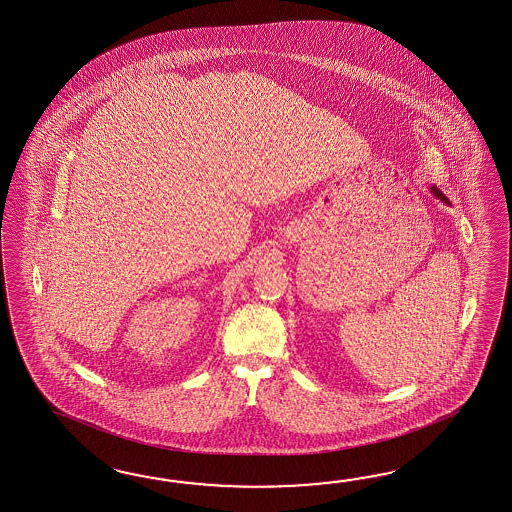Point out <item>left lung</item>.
<instances>
[{"label":"left lung","mask_w":512,"mask_h":512,"mask_svg":"<svg viewBox=\"0 0 512 512\" xmlns=\"http://www.w3.org/2000/svg\"><path fill=\"white\" fill-rule=\"evenodd\" d=\"M431 191H433L434 197L440 198V200H442V202H446V204H447V202H449V200H447V198L444 197V193H442V191H440V189H436V187H434V185H433V187H431Z\"/></svg>","instance_id":"left-lung-1"}]
</instances>
